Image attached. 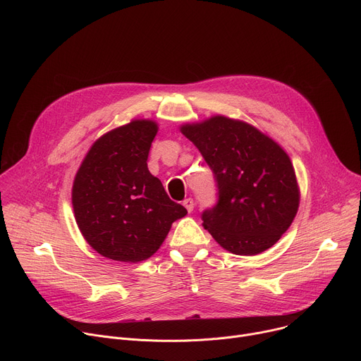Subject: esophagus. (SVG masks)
I'll list each match as a JSON object with an SVG mask.
<instances>
[{
  "instance_id": "obj_1",
  "label": "esophagus",
  "mask_w": 361,
  "mask_h": 361,
  "mask_svg": "<svg viewBox=\"0 0 361 361\" xmlns=\"http://www.w3.org/2000/svg\"><path fill=\"white\" fill-rule=\"evenodd\" d=\"M183 205L187 209L188 213H191V212L194 210V201H192V198H185V200L183 201Z\"/></svg>"
}]
</instances>
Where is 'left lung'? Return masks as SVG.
Segmentation results:
<instances>
[{"label": "left lung", "instance_id": "8db88e82", "mask_svg": "<svg viewBox=\"0 0 361 361\" xmlns=\"http://www.w3.org/2000/svg\"><path fill=\"white\" fill-rule=\"evenodd\" d=\"M214 173L219 202L202 227L227 251L257 255L291 226L300 187L288 154L257 127L226 116L180 126Z\"/></svg>", "mask_w": 361, "mask_h": 361}]
</instances>
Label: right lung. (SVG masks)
<instances>
[{"label":"right lung","mask_w":361,"mask_h":361,"mask_svg":"<svg viewBox=\"0 0 361 361\" xmlns=\"http://www.w3.org/2000/svg\"><path fill=\"white\" fill-rule=\"evenodd\" d=\"M154 120L135 118L97 138L74 177L71 201L85 241L114 262L140 263L164 243L187 210L147 167Z\"/></svg>","instance_id":"1"}]
</instances>
